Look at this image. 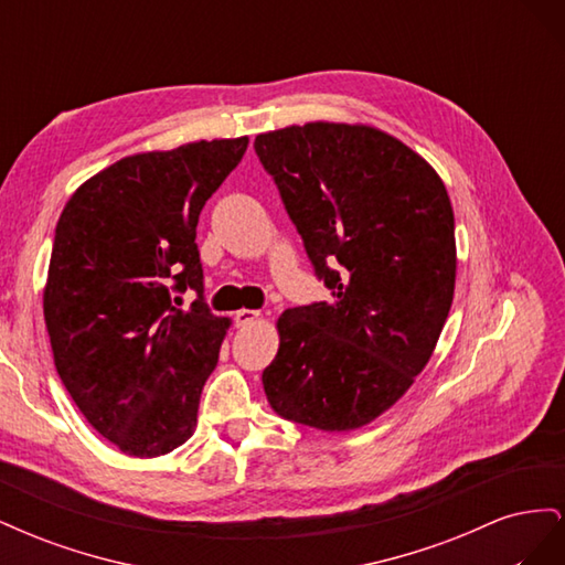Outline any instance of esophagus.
I'll return each instance as SVG.
<instances>
[{"mask_svg":"<svg viewBox=\"0 0 565 565\" xmlns=\"http://www.w3.org/2000/svg\"><path fill=\"white\" fill-rule=\"evenodd\" d=\"M256 320H262V311L241 309V311L235 313V324H237V328H247V324H254Z\"/></svg>","mask_w":565,"mask_h":565,"instance_id":"1","label":"esophagus"}]
</instances>
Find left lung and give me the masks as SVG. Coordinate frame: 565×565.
<instances>
[{"mask_svg": "<svg viewBox=\"0 0 565 565\" xmlns=\"http://www.w3.org/2000/svg\"><path fill=\"white\" fill-rule=\"evenodd\" d=\"M254 148L332 289L330 301L278 318L266 398L287 422L355 431L415 384L448 320L450 195L419 152L363 122L289 125L259 134Z\"/></svg>", "mask_w": 565, "mask_h": 565, "instance_id": "obj_1", "label": "left lung"}]
</instances>
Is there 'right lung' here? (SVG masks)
I'll use <instances>...</instances> for the list:
<instances>
[{"instance_id": "1", "label": "right lung", "mask_w": 565, "mask_h": 565, "mask_svg": "<svg viewBox=\"0 0 565 565\" xmlns=\"http://www.w3.org/2000/svg\"><path fill=\"white\" fill-rule=\"evenodd\" d=\"M249 139L134 152L65 202L44 285V322L58 377L94 429L129 457L172 452L193 436L204 382L231 318L202 299L195 245L204 202Z\"/></svg>"}]
</instances>
